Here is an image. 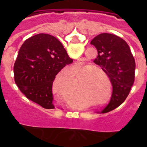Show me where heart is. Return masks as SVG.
Returning a JSON list of instances; mask_svg holds the SVG:
<instances>
[{
	"mask_svg": "<svg viewBox=\"0 0 147 147\" xmlns=\"http://www.w3.org/2000/svg\"><path fill=\"white\" fill-rule=\"evenodd\" d=\"M90 69L89 67H87V66H82V67H80V69H76L73 70L72 71H62L59 74L57 75V76L54 79V82H53V90L55 93H58V94H60L61 92H62V90L65 88V86H69V85H72L74 82V74L76 75L78 78L82 76L86 71H88ZM95 71H90L89 72H87L86 74L83 76L82 80L83 81H85L86 80H88V78H90L88 81L87 82V83H85V85H82V87L81 88V91L82 92H86V91H91V88L93 87V84H94L95 80H98V79H96V76H93L91 77L93 75Z\"/></svg>",
	"mask_w": 147,
	"mask_h": 147,
	"instance_id": "b5f03b06",
	"label": "heart"
}]
</instances>
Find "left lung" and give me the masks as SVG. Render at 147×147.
<instances>
[{
	"instance_id": "1",
	"label": "left lung",
	"mask_w": 147,
	"mask_h": 147,
	"mask_svg": "<svg viewBox=\"0 0 147 147\" xmlns=\"http://www.w3.org/2000/svg\"><path fill=\"white\" fill-rule=\"evenodd\" d=\"M90 44L98 51L93 62L102 67L112 83V97L102 111L110 112L120 106L128 96L135 81L136 62L128 44L118 36L100 34Z\"/></svg>"
}]
</instances>
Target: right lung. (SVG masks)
Listing matches in <instances>:
<instances>
[{"label":"right lung","instance_id":"add662e5","mask_svg":"<svg viewBox=\"0 0 147 147\" xmlns=\"http://www.w3.org/2000/svg\"><path fill=\"white\" fill-rule=\"evenodd\" d=\"M73 59L55 37L38 34L21 45L14 65L15 82L20 91L45 109L54 108L53 82Z\"/></svg>","mask_w":147,"mask_h":147}]
</instances>
